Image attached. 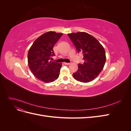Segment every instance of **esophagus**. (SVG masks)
I'll list each match as a JSON object with an SVG mask.
<instances>
[{
    "label": "esophagus",
    "mask_w": 131,
    "mask_h": 131,
    "mask_svg": "<svg viewBox=\"0 0 131 131\" xmlns=\"http://www.w3.org/2000/svg\"><path fill=\"white\" fill-rule=\"evenodd\" d=\"M64 64H66V65H69V64H70V63H66V62H64Z\"/></svg>",
    "instance_id": "1"
}]
</instances>
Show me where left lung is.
<instances>
[{
	"label": "left lung",
	"instance_id": "1",
	"mask_svg": "<svg viewBox=\"0 0 131 131\" xmlns=\"http://www.w3.org/2000/svg\"><path fill=\"white\" fill-rule=\"evenodd\" d=\"M78 52L83 53L84 64H79L78 70L73 74L78 81L89 82L96 79L103 69L106 61L104 47L97 39L85 32L68 34Z\"/></svg>",
	"mask_w": 131,
	"mask_h": 131
}]
</instances>
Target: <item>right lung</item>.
I'll use <instances>...</instances> for the list:
<instances>
[{"instance_id": "add662e5", "label": "right lung", "mask_w": 131, "mask_h": 131, "mask_svg": "<svg viewBox=\"0 0 131 131\" xmlns=\"http://www.w3.org/2000/svg\"><path fill=\"white\" fill-rule=\"evenodd\" d=\"M63 33L50 31L34 41L28 53V63L33 75L46 83L55 81L59 77L62 63L50 61L54 55L53 47Z\"/></svg>"}]
</instances>
